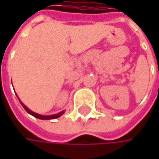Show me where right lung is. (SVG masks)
I'll list each match as a JSON object with an SVG mask.
<instances>
[{"mask_svg":"<svg viewBox=\"0 0 159 159\" xmlns=\"http://www.w3.org/2000/svg\"><path fill=\"white\" fill-rule=\"evenodd\" d=\"M19 102H20V100H19ZM20 103L22 104V106L24 107V109L27 111L29 114H31V115H33L34 117H35V118H37V119H57V118H59L60 116H62L63 114L64 113V111H61V112L57 113V114H54V115H50V116H44V115H40V114H38V113H35L34 112V111H32L31 110H29L27 107L25 106L22 102H20Z\"/></svg>","mask_w":159,"mask_h":159,"instance_id":"1","label":"right lung"}]
</instances>
